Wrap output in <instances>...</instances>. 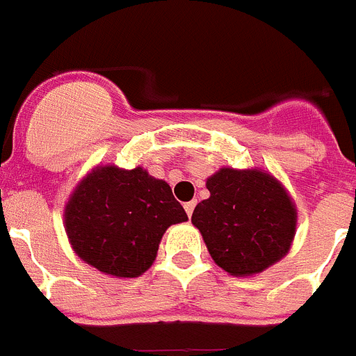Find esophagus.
<instances>
[{"label":"esophagus","instance_id":"34e87169","mask_svg":"<svg viewBox=\"0 0 356 356\" xmlns=\"http://www.w3.org/2000/svg\"><path fill=\"white\" fill-rule=\"evenodd\" d=\"M194 207H196V201H188V203H185V205H184L185 212H187V216H188V217H193Z\"/></svg>","mask_w":356,"mask_h":356}]
</instances>
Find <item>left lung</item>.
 Returning a JSON list of instances; mask_svg holds the SVG:
<instances>
[{
	"instance_id": "1",
	"label": "left lung",
	"mask_w": 356,
	"mask_h": 356,
	"mask_svg": "<svg viewBox=\"0 0 356 356\" xmlns=\"http://www.w3.org/2000/svg\"><path fill=\"white\" fill-rule=\"evenodd\" d=\"M207 188L210 197L196 205L193 225L217 266L234 276H250L287 254L296 209L271 175L222 168L207 180Z\"/></svg>"
}]
</instances>
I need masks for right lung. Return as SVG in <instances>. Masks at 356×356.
I'll use <instances>...</instances> for the list:
<instances>
[{"mask_svg":"<svg viewBox=\"0 0 356 356\" xmlns=\"http://www.w3.org/2000/svg\"><path fill=\"white\" fill-rule=\"evenodd\" d=\"M65 232L72 250L97 271L135 278L153 264L171 225L187 221L165 181L143 168L105 165L80 181L65 205Z\"/></svg>","mask_w":356,"mask_h":356,"instance_id":"obj_1","label":"right lung"}]
</instances>
